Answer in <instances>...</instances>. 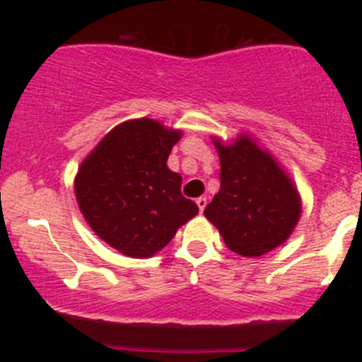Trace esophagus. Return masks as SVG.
<instances>
[{
  "label": "esophagus",
  "instance_id": "1",
  "mask_svg": "<svg viewBox=\"0 0 362 362\" xmlns=\"http://www.w3.org/2000/svg\"><path fill=\"white\" fill-rule=\"evenodd\" d=\"M196 204H198L199 211H202V214H203L204 206H206V198H198V199H196Z\"/></svg>",
  "mask_w": 362,
  "mask_h": 362
}]
</instances>
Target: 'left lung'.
I'll return each instance as SVG.
<instances>
[{"mask_svg": "<svg viewBox=\"0 0 362 362\" xmlns=\"http://www.w3.org/2000/svg\"><path fill=\"white\" fill-rule=\"evenodd\" d=\"M221 158V191L204 208V217L221 231L229 250L259 257L286 242L299 214L298 191L266 152L250 138L215 144Z\"/></svg>", "mask_w": 362, "mask_h": 362, "instance_id": "1", "label": "left lung"}]
</instances>
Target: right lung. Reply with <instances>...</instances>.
<instances>
[{
  "label": "right lung",
  "instance_id": "add662e5",
  "mask_svg": "<svg viewBox=\"0 0 362 362\" xmlns=\"http://www.w3.org/2000/svg\"><path fill=\"white\" fill-rule=\"evenodd\" d=\"M180 133L152 119L112 129L78 168L75 194L87 224L129 257H151L199 211L166 166Z\"/></svg>",
  "mask_w": 362,
  "mask_h": 362
}]
</instances>
